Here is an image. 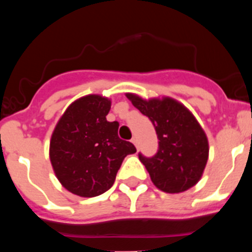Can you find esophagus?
<instances>
[{
    "label": "esophagus",
    "instance_id": "esophagus-1",
    "mask_svg": "<svg viewBox=\"0 0 252 252\" xmlns=\"http://www.w3.org/2000/svg\"><path fill=\"white\" fill-rule=\"evenodd\" d=\"M131 142H133V144H134V145H135V146H136V149H139L138 139H136V138H133V139H131Z\"/></svg>",
    "mask_w": 252,
    "mask_h": 252
}]
</instances>
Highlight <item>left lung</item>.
Returning a JSON list of instances; mask_svg holds the SVG:
<instances>
[{"instance_id":"1","label":"left lung","mask_w":252,"mask_h":252,"mask_svg":"<svg viewBox=\"0 0 252 252\" xmlns=\"http://www.w3.org/2000/svg\"><path fill=\"white\" fill-rule=\"evenodd\" d=\"M126 97L152 122L158 138V150L151 157L139 154L152 183L166 192H182L201 178L208 158V142L195 117L172 98L144 101Z\"/></svg>"}]
</instances>
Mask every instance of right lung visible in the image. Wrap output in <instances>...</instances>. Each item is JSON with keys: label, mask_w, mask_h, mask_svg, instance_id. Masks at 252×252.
Returning <instances> with one entry per match:
<instances>
[{"label": "right lung", "mask_w": 252, "mask_h": 252, "mask_svg": "<svg viewBox=\"0 0 252 252\" xmlns=\"http://www.w3.org/2000/svg\"><path fill=\"white\" fill-rule=\"evenodd\" d=\"M111 101L89 95L73 102L56 126L50 142L53 171L73 194L94 197L111 189L126 155L136 152L118 136V122L106 116Z\"/></svg>", "instance_id": "right-lung-1"}]
</instances>
